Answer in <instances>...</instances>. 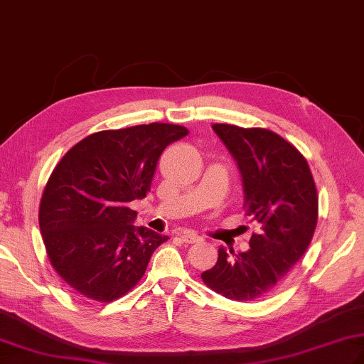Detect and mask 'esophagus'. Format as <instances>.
Here are the masks:
<instances>
[{"instance_id":"1","label":"esophagus","mask_w":364,"mask_h":364,"mask_svg":"<svg viewBox=\"0 0 364 364\" xmlns=\"http://www.w3.org/2000/svg\"><path fill=\"white\" fill-rule=\"evenodd\" d=\"M180 238L183 243H188V245H192V243H198V241H201V237L193 234V232H189V230H184L180 234Z\"/></svg>"}]
</instances>
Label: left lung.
Masks as SVG:
<instances>
[{"label": "left lung", "instance_id": "1", "mask_svg": "<svg viewBox=\"0 0 364 364\" xmlns=\"http://www.w3.org/2000/svg\"><path fill=\"white\" fill-rule=\"evenodd\" d=\"M243 176L246 215L259 223L247 252L218 249L204 284L229 300L250 301L274 292L309 247L318 220L312 172L298 149L272 130L212 124Z\"/></svg>", "mask_w": 364, "mask_h": 364}]
</instances>
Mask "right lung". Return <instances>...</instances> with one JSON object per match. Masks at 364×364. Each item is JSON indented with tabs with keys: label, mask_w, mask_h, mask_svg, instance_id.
I'll return each instance as SVG.
<instances>
[{
	"label": "right lung",
	"mask_w": 364,
	"mask_h": 364,
	"mask_svg": "<svg viewBox=\"0 0 364 364\" xmlns=\"http://www.w3.org/2000/svg\"><path fill=\"white\" fill-rule=\"evenodd\" d=\"M188 134L167 123L101 130L55 166L38 221L50 264L77 295L109 303L143 278L154 250L169 237L135 228L129 203L146 197L158 158Z\"/></svg>",
	"instance_id": "obj_1"
}]
</instances>
